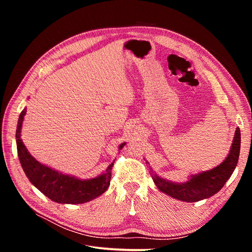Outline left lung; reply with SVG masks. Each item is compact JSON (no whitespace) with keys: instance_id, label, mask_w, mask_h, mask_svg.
<instances>
[{"instance_id":"left-lung-1","label":"left lung","mask_w":252,"mask_h":252,"mask_svg":"<svg viewBox=\"0 0 252 252\" xmlns=\"http://www.w3.org/2000/svg\"><path fill=\"white\" fill-rule=\"evenodd\" d=\"M240 148L241 131L240 128H236L229 155L225 158V161L216 168L194 174L190 177L187 182L181 183V184L166 181L158 177L154 172H152V180L162 192L180 201L191 203L208 199L222 189L228 179L231 177L239 162Z\"/></svg>"}]
</instances>
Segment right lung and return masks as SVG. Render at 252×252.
<instances>
[{
    "instance_id": "obj_1",
    "label": "right lung",
    "mask_w": 252,
    "mask_h": 252,
    "mask_svg": "<svg viewBox=\"0 0 252 252\" xmlns=\"http://www.w3.org/2000/svg\"><path fill=\"white\" fill-rule=\"evenodd\" d=\"M25 114L26 108L23 109L19 117L16 139L20 163L32 185L50 200L61 204L86 203L95 199L107 190L110 185L111 169L114 162L108 166L103 174L90 180H80L63 174L37 162L29 154L21 140V128ZM124 145L125 143L120 145V149L123 148Z\"/></svg>"
}]
</instances>
